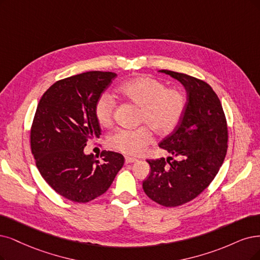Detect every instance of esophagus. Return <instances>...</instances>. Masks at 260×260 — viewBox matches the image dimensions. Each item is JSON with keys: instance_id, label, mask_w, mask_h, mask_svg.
I'll list each match as a JSON object with an SVG mask.
<instances>
[{"instance_id": "34e87169", "label": "esophagus", "mask_w": 260, "mask_h": 260, "mask_svg": "<svg viewBox=\"0 0 260 260\" xmlns=\"http://www.w3.org/2000/svg\"><path fill=\"white\" fill-rule=\"evenodd\" d=\"M136 160H137L136 158H133V157L126 156V157H125V164H131V162H135Z\"/></svg>"}]
</instances>
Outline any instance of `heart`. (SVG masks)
Wrapping results in <instances>:
<instances>
[{
    "label": "heart",
    "mask_w": 260,
    "mask_h": 260,
    "mask_svg": "<svg viewBox=\"0 0 260 260\" xmlns=\"http://www.w3.org/2000/svg\"><path fill=\"white\" fill-rule=\"evenodd\" d=\"M118 93L138 107L139 123L146 124L158 135H167L177 126L185 110V98L176 89H166L164 82L153 77H137L124 82ZM115 101L108 93L100 95L94 112L99 123L108 126L113 119ZM152 139L147 126L135 129L119 128L108 137L109 146L126 155H138Z\"/></svg>",
    "instance_id": "b5f03b06"
}]
</instances>
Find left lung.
<instances>
[{"mask_svg":"<svg viewBox=\"0 0 260 260\" xmlns=\"http://www.w3.org/2000/svg\"><path fill=\"white\" fill-rule=\"evenodd\" d=\"M159 73L178 80L187 93L179 125L158 145L179 160L148 159L151 172L142 187L155 203L177 207L203 193L217 175L227 152V123L222 104L207 82L171 71Z\"/></svg>","mask_w":260,"mask_h":260,"instance_id":"8db88e82","label":"left lung"}]
</instances>
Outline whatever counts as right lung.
Returning a JSON list of instances; mask_svg holds the SVG:
<instances>
[{"label":"right lung","mask_w":260,"mask_h":260,"mask_svg":"<svg viewBox=\"0 0 260 260\" xmlns=\"http://www.w3.org/2000/svg\"><path fill=\"white\" fill-rule=\"evenodd\" d=\"M117 74L86 72L56 81L37 105L31 149L42 177L57 194L75 203L103 195L123 167L120 153L103 151V161L83 152L88 140L100 138L94 107Z\"/></svg>","instance_id":"add662e5"}]
</instances>
